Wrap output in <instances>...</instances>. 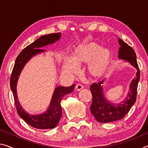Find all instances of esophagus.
<instances>
[{"instance_id":"34e87169","label":"esophagus","mask_w":148,"mask_h":148,"mask_svg":"<svg viewBox=\"0 0 148 148\" xmlns=\"http://www.w3.org/2000/svg\"><path fill=\"white\" fill-rule=\"evenodd\" d=\"M75 88H76V89L77 90V91H80V90L84 88V86H82V84H77L76 85V87H75Z\"/></svg>"}]
</instances>
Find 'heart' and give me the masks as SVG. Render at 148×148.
<instances>
[{
	"label": "heart",
	"instance_id": "obj_1",
	"mask_svg": "<svg viewBox=\"0 0 148 148\" xmlns=\"http://www.w3.org/2000/svg\"><path fill=\"white\" fill-rule=\"evenodd\" d=\"M112 53L109 49L103 48L95 42H90L77 47L74 50L71 60L66 59L63 71L65 73L74 74L76 66L87 63V70L90 76L99 77L106 73L110 66Z\"/></svg>",
	"mask_w": 148,
	"mask_h": 148
}]
</instances>
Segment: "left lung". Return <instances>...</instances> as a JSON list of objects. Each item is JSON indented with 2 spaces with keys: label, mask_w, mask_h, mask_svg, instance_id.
<instances>
[{
  "label": "left lung",
  "mask_w": 148,
  "mask_h": 148,
  "mask_svg": "<svg viewBox=\"0 0 148 148\" xmlns=\"http://www.w3.org/2000/svg\"><path fill=\"white\" fill-rule=\"evenodd\" d=\"M121 47L119 51V58L129 62L138 71L135 78L130 85V91L128 95L123 101L120 104H113L108 101L102 92L103 81L98 84L94 83L90 87L92 101L90 109L97 121L100 123L112 122L123 118L133 106L136 100L137 87L140 77V73L136 61V56L134 50L127 43L119 39Z\"/></svg>",
  "instance_id": "obj_1"
}]
</instances>
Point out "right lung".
<instances>
[{
    "label": "right lung",
    "mask_w": 148,
    "mask_h": 148,
    "mask_svg": "<svg viewBox=\"0 0 148 148\" xmlns=\"http://www.w3.org/2000/svg\"><path fill=\"white\" fill-rule=\"evenodd\" d=\"M61 38V32L52 33L40 37L32 44L27 46L23 49L16 58L13 70L10 77V87L13 92L15 105L19 116L23 119L27 123H28L34 128L38 129H49L55 128L58 124L62 116V108L61 102L64 95L71 93L74 90L75 85L70 87H57L54 91L52 97L49 108L47 112L41 115L31 116L22 109L19 102L17 100L16 92V84L17 79L22 69L26 62L31 57L37 53L44 51L40 49L41 47L46 46L49 44L53 43Z\"/></svg>",
    "instance_id": "add662e5"
}]
</instances>
